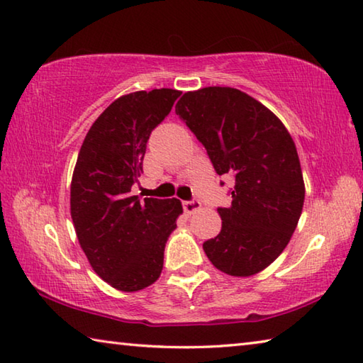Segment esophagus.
Listing matches in <instances>:
<instances>
[{
	"mask_svg": "<svg viewBox=\"0 0 363 363\" xmlns=\"http://www.w3.org/2000/svg\"><path fill=\"white\" fill-rule=\"evenodd\" d=\"M199 208H201V202L197 199L183 202V210L186 211V213H194V211H197Z\"/></svg>",
	"mask_w": 363,
	"mask_h": 363,
	"instance_id": "esophagus-1",
	"label": "esophagus"
}]
</instances>
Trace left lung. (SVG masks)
Wrapping results in <instances>:
<instances>
[{
    "mask_svg": "<svg viewBox=\"0 0 363 363\" xmlns=\"http://www.w3.org/2000/svg\"><path fill=\"white\" fill-rule=\"evenodd\" d=\"M175 113L202 142L218 175H232V203L203 251L218 270L251 277L288 246L305 201L296 143L275 113L237 88L184 93Z\"/></svg>",
    "mask_w": 363,
    "mask_h": 363,
    "instance_id": "8db88e82",
    "label": "left lung"
}]
</instances>
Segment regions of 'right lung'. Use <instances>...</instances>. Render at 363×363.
<instances>
[{
  "label": "right lung",
  "mask_w": 363,
  "mask_h": 363,
  "mask_svg": "<svg viewBox=\"0 0 363 363\" xmlns=\"http://www.w3.org/2000/svg\"><path fill=\"white\" fill-rule=\"evenodd\" d=\"M182 91L161 88L115 99L86 133L71 182V218L93 270L112 288L135 292L160 278L179 199L131 196L147 142Z\"/></svg>",
  "instance_id": "add662e5"
}]
</instances>
